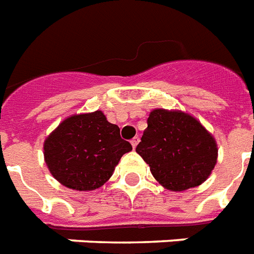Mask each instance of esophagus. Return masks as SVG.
<instances>
[{"label": "esophagus", "mask_w": 254, "mask_h": 254, "mask_svg": "<svg viewBox=\"0 0 254 254\" xmlns=\"http://www.w3.org/2000/svg\"><path fill=\"white\" fill-rule=\"evenodd\" d=\"M138 142H139V137H134V138L131 139L130 143H131V146H133V149H135V147H137Z\"/></svg>", "instance_id": "34e87169"}]
</instances>
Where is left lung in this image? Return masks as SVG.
<instances>
[{
  "label": "left lung",
  "mask_w": 254,
  "mask_h": 254,
  "mask_svg": "<svg viewBox=\"0 0 254 254\" xmlns=\"http://www.w3.org/2000/svg\"><path fill=\"white\" fill-rule=\"evenodd\" d=\"M135 151L150 166L153 177L170 191L201 185L217 161L212 134L189 113L154 109Z\"/></svg>",
  "instance_id": "obj_1"
}]
</instances>
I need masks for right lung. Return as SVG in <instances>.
Masks as SVG:
<instances>
[{
  "label": "right lung",
  "instance_id": "right-lung-1",
  "mask_svg": "<svg viewBox=\"0 0 254 254\" xmlns=\"http://www.w3.org/2000/svg\"><path fill=\"white\" fill-rule=\"evenodd\" d=\"M45 162L50 173L68 189L92 191L112 177L131 145L120 127L101 111L69 116L45 139Z\"/></svg>",
  "mask_w": 254,
  "mask_h": 254
}]
</instances>
